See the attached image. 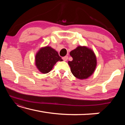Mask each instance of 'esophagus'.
<instances>
[{
	"instance_id": "esophagus-1",
	"label": "esophagus",
	"mask_w": 125,
	"mask_h": 125,
	"mask_svg": "<svg viewBox=\"0 0 125 125\" xmlns=\"http://www.w3.org/2000/svg\"><path fill=\"white\" fill-rule=\"evenodd\" d=\"M62 59L64 61H67L68 59V57L67 56H64V57H62Z\"/></svg>"
}]
</instances>
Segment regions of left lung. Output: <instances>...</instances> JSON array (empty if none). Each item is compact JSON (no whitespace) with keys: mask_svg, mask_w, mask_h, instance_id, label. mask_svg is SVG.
<instances>
[{"mask_svg":"<svg viewBox=\"0 0 125 125\" xmlns=\"http://www.w3.org/2000/svg\"><path fill=\"white\" fill-rule=\"evenodd\" d=\"M70 55L73 60L68 63L75 77L85 79L93 74L95 70L97 61L95 54L91 48L79 46L72 51Z\"/></svg>","mask_w":125,"mask_h":125,"instance_id":"1","label":"left lung"}]
</instances>
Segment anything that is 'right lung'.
<instances>
[{
    "label": "right lung",
    "instance_id": "1",
    "mask_svg": "<svg viewBox=\"0 0 125 125\" xmlns=\"http://www.w3.org/2000/svg\"><path fill=\"white\" fill-rule=\"evenodd\" d=\"M62 61L58 52L48 46L41 47L35 56L36 66L43 74L50 72L58 61Z\"/></svg>",
    "mask_w": 125,
    "mask_h": 125
}]
</instances>
